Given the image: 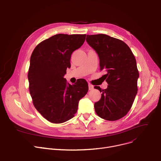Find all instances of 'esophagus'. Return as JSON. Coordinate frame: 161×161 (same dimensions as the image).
I'll use <instances>...</instances> for the list:
<instances>
[{
	"instance_id": "34e87169",
	"label": "esophagus",
	"mask_w": 161,
	"mask_h": 161,
	"mask_svg": "<svg viewBox=\"0 0 161 161\" xmlns=\"http://www.w3.org/2000/svg\"><path fill=\"white\" fill-rule=\"evenodd\" d=\"M88 88H89V90H92L93 89V85H92L91 84H88Z\"/></svg>"
}]
</instances>
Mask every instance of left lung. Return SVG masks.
Wrapping results in <instances>:
<instances>
[{
  "mask_svg": "<svg viewBox=\"0 0 161 161\" xmlns=\"http://www.w3.org/2000/svg\"><path fill=\"white\" fill-rule=\"evenodd\" d=\"M86 42L99 58L100 70L107 73V88H94L102 92L100 100L94 104L96 114L108 121L125 116L130 109L138 91L139 73L133 53L123 41L106 34L87 35Z\"/></svg>",
  "mask_w": 161,
  "mask_h": 161,
  "instance_id": "left-lung-1",
  "label": "left lung"
}]
</instances>
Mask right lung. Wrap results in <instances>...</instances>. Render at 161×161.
<instances>
[{
  "mask_svg": "<svg viewBox=\"0 0 161 161\" xmlns=\"http://www.w3.org/2000/svg\"><path fill=\"white\" fill-rule=\"evenodd\" d=\"M86 34H56L34 49L28 69L29 91L34 106L47 120L62 124L74 117L79 100L88 90L86 80L70 84L64 78L71 67L74 51L80 48Z\"/></svg>",
  "mask_w": 161,
  "mask_h": 161,
  "instance_id": "1",
  "label": "right lung"
}]
</instances>
